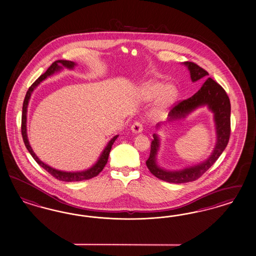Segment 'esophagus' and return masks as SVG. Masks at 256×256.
Instances as JSON below:
<instances>
[{
  "instance_id": "1",
  "label": "esophagus",
  "mask_w": 256,
  "mask_h": 256,
  "mask_svg": "<svg viewBox=\"0 0 256 256\" xmlns=\"http://www.w3.org/2000/svg\"><path fill=\"white\" fill-rule=\"evenodd\" d=\"M132 132H134L135 134H138L142 132V124L140 122H135L134 124L132 126Z\"/></svg>"
}]
</instances>
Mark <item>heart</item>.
<instances>
[{"label":"heart","mask_w":256,"mask_h":256,"mask_svg":"<svg viewBox=\"0 0 256 256\" xmlns=\"http://www.w3.org/2000/svg\"><path fill=\"white\" fill-rule=\"evenodd\" d=\"M142 92L144 96L149 100L160 98V110H165L170 107L178 96V91L176 86H167L164 82H151L144 86Z\"/></svg>","instance_id":"obj_1"}]
</instances>
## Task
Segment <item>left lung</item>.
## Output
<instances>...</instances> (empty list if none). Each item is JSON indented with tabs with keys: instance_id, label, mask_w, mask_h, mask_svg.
Instances as JSON below:
<instances>
[{
	"instance_id": "left-lung-1",
	"label": "left lung",
	"mask_w": 256,
	"mask_h": 256,
	"mask_svg": "<svg viewBox=\"0 0 256 256\" xmlns=\"http://www.w3.org/2000/svg\"><path fill=\"white\" fill-rule=\"evenodd\" d=\"M190 74V80L195 82L199 80H204L208 76V71L202 70L199 66L192 62H184ZM206 106L213 114V119L216 130V144L211 155L204 162L194 166L183 168L181 170H166L158 164V152L160 148V139L158 135L153 134L154 140L151 142L150 156L146 160V166L149 170L160 180L181 184L192 182L199 178L210 167L215 163L224 151L230 138L231 132V104L230 100L224 89L211 78H208L201 88L192 96L186 100L181 101L170 110L166 123H170L176 120L184 119L190 114L196 108ZM163 123L156 124V130H160Z\"/></svg>"
}]
</instances>
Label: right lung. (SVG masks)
<instances>
[{"label":"right lung","instance_id":"obj_1","mask_svg":"<svg viewBox=\"0 0 256 256\" xmlns=\"http://www.w3.org/2000/svg\"><path fill=\"white\" fill-rule=\"evenodd\" d=\"M77 66V64L71 61H66V60H58L56 62H54L46 72L41 75L40 77L32 84L31 87L29 88V90L27 91L25 98L24 101V106H22V138H24V144L25 146L27 148V150L29 151V153L31 154L32 156L34 158V160L38 163L39 165L45 169V170L50 174L52 176H54L55 178L61 181H66V182H76V181H82V180H87V179L92 178L96 176L101 170H103V168L105 167L106 163L108 162V155L110 152L112 146L114 144V142H116V140L118 138L119 135H116L114 137H112V139L108 140L107 146L103 149V151L101 152L100 156H98L96 162L94 164L93 166H91L90 168L86 169L84 170H78V172H66V170H57L55 168H52V166L48 165L45 162H43L38 156L36 155V153L34 152L32 148L30 146L29 140H28V135H27V110H28V105H29V101L31 98L32 94L34 91V89L46 78L50 76H52L56 72L61 71L64 68H68V70H74V68Z\"/></svg>","mask_w":256,"mask_h":256}]
</instances>
